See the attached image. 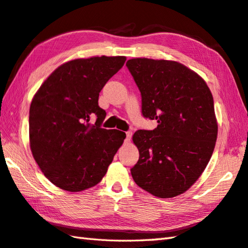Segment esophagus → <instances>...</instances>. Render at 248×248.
I'll return each instance as SVG.
<instances>
[{
	"mask_svg": "<svg viewBox=\"0 0 248 248\" xmlns=\"http://www.w3.org/2000/svg\"><path fill=\"white\" fill-rule=\"evenodd\" d=\"M125 135H126V137H125V140H124V142H125V143H129V142L131 141L132 132H126V133H125Z\"/></svg>",
	"mask_w": 248,
	"mask_h": 248,
	"instance_id": "obj_1",
	"label": "esophagus"
}]
</instances>
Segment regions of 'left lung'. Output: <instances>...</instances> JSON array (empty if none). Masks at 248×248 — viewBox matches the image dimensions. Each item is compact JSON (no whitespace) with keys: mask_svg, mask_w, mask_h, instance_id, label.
<instances>
[{"mask_svg":"<svg viewBox=\"0 0 248 248\" xmlns=\"http://www.w3.org/2000/svg\"><path fill=\"white\" fill-rule=\"evenodd\" d=\"M126 67L140 90L143 116L158 123L133 135L139 159L132 177L158 198H173L198 180L213 155L218 123L212 92L178 62L136 58Z\"/></svg>","mask_w":248,"mask_h":248,"instance_id":"left-lung-1","label":"left lung"}]
</instances>
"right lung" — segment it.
<instances>
[{"label":"right lung","mask_w":248,"mask_h":248,"mask_svg":"<svg viewBox=\"0 0 248 248\" xmlns=\"http://www.w3.org/2000/svg\"><path fill=\"white\" fill-rule=\"evenodd\" d=\"M125 56H92L63 62L31 100L29 142L43 174L67 192H81L101 181L125 133L100 128L106 111L101 89L122 69ZM92 115L97 122L89 123Z\"/></svg>","instance_id":"add662e5"}]
</instances>
